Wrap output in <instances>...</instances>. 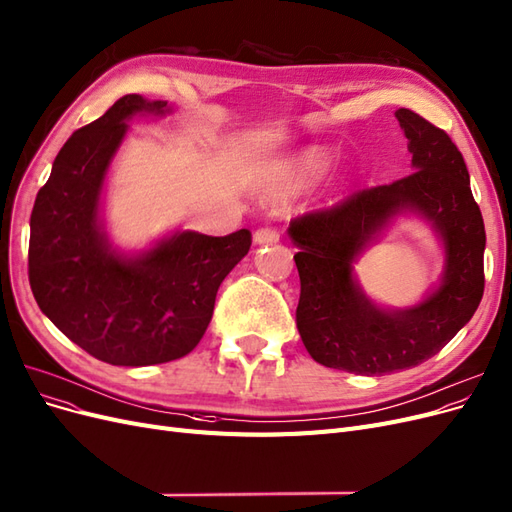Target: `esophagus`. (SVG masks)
Wrapping results in <instances>:
<instances>
[{
    "label": "esophagus",
    "mask_w": 512,
    "mask_h": 512,
    "mask_svg": "<svg viewBox=\"0 0 512 512\" xmlns=\"http://www.w3.org/2000/svg\"><path fill=\"white\" fill-rule=\"evenodd\" d=\"M277 241H279V233H277V228H273V226H262L254 233V243H258V245L277 243Z\"/></svg>",
    "instance_id": "1"
}]
</instances>
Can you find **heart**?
I'll list each match as a JSON object with an SVG mask.
<instances>
[{"mask_svg":"<svg viewBox=\"0 0 512 512\" xmlns=\"http://www.w3.org/2000/svg\"><path fill=\"white\" fill-rule=\"evenodd\" d=\"M301 171L303 173H307V175H315V173H320L322 169H324V158H322V154L317 152V150H309L303 158H301Z\"/></svg>","mask_w":512,"mask_h":512,"instance_id":"obj_1","label":"heart"}]
</instances>
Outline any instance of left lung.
<instances>
[{"label": "left lung", "instance_id": "8db88e82", "mask_svg": "<svg viewBox=\"0 0 512 512\" xmlns=\"http://www.w3.org/2000/svg\"><path fill=\"white\" fill-rule=\"evenodd\" d=\"M396 118L409 139L413 171L294 218L288 228L301 277L296 326L309 356L368 377L436 356L470 322L485 290V224L462 152L419 114L400 108ZM404 210L433 224L446 245V271L419 306L390 312L361 292L350 264Z\"/></svg>", "mask_w": 512, "mask_h": 512}]
</instances>
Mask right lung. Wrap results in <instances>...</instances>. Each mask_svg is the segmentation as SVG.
I'll list each match as a JSON object with an SVG mask.
<instances>
[{"instance_id":"obj_1","label":"right lung","mask_w":512,"mask_h":512,"mask_svg":"<svg viewBox=\"0 0 512 512\" xmlns=\"http://www.w3.org/2000/svg\"><path fill=\"white\" fill-rule=\"evenodd\" d=\"M167 101L120 97L59 150L31 211L29 284L69 341L114 366H150L190 354L211 322L218 288L250 252L252 233L180 231L139 256L118 254L99 218L103 180L135 114Z\"/></svg>"}]
</instances>
